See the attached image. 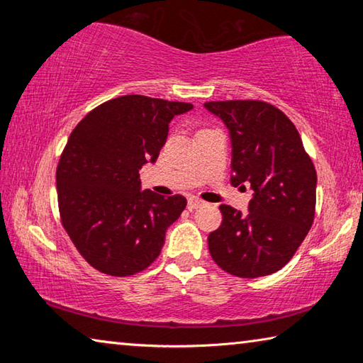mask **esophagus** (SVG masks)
<instances>
[{"label": "esophagus", "instance_id": "1", "mask_svg": "<svg viewBox=\"0 0 363 363\" xmlns=\"http://www.w3.org/2000/svg\"><path fill=\"white\" fill-rule=\"evenodd\" d=\"M205 205V201H201L200 199H196V196H190L189 201H187V208L190 211L192 210H196V208H201Z\"/></svg>", "mask_w": 363, "mask_h": 363}]
</instances>
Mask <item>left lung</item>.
Segmentation results:
<instances>
[{
  "instance_id": "obj_1",
  "label": "left lung",
  "mask_w": 363,
  "mask_h": 363,
  "mask_svg": "<svg viewBox=\"0 0 363 363\" xmlns=\"http://www.w3.org/2000/svg\"><path fill=\"white\" fill-rule=\"evenodd\" d=\"M232 143L233 187L250 186L248 213L220 205L223 224L208 235L218 266L235 277L277 272L296 253L315 214L317 173L296 126L262 101L205 102Z\"/></svg>"
}]
</instances>
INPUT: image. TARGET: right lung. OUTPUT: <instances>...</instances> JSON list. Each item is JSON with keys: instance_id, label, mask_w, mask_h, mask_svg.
<instances>
[{"instance_id": "right-lung-1", "label": "right lung", "mask_w": 363, "mask_h": 363, "mask_svg": "<svg viewBox=\"0 0 363 363\" xmlns=\"http://www.w3.org/2000/svg\"><path fill=\"white\" fill-rule=\"evenodd\" d=\"M192 108L187 102L121 96L91 110L72 131L56 173L60 220L99 272L126 277L158 257L187 200L140 190L139 169L155 163L171 120Z\"/></svg>"}]
</instances>
